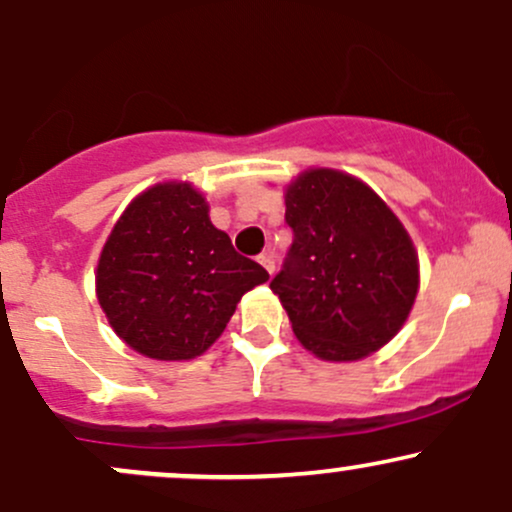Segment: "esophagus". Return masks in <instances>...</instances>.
Here are the masks:
<instances>
[{"instance_id": "esophagus-1", "label": "esophagus", "mask_w": 512, "mask_h": 512, "mask_svg": "<svg viewBox=\"0 0 512 512\" xmlns=\"http://www.w3.org/2000/svg\"><path fill=\"white\" fill-rule=\"evenodd\" d=\"M257 260H260V264H262L264 269H267L269 274H274V267H276V264H274V252H272V250L262 252V255L257 257Z\"/></svg>"}]
</instances>
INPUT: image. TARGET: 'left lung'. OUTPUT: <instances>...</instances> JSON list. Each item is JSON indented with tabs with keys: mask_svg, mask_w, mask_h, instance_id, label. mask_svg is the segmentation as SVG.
<instances>
[{
	"mask_svg": "<svg viewBox=\"0 0 512 512\" xmlns=\"http://www.w3.org/2000/svg\"><path fill=\"white\" fill-rule=\"evenodd\" d=\"M293 243L272 291L322 361H358L402 330L419 257L402 221L354 175L310 168L286 187Z\"/></svg>",
	"mask_w": 512,
	"mask_h": 512,
	"instance_id": "8db88e82",
	"label": "left lung"
}]
</instances>
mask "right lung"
I'll use <instances>...</instances> for the list:
<instances>
[{
  "mask_svg": "<svg viewBox=\"0 0 512 512\" xmlns=\"http://www.w3.org/2000/svg\"><path fill=\"white\" fill-rule=\"evenodd\" d=\"M267 269L233 250L190 182H158L129 202L105 240L96 293L110 327L156 361L209 349Z\"/></svg>",
  "mask_w": 512,
  "mask_h": 512,
  "instance_id": "obj_1",
  "label": "right lung"
}]
</instances>
